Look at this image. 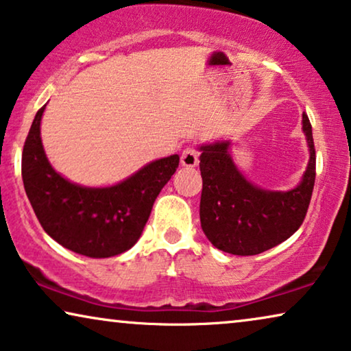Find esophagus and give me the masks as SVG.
Here are the masks:
<instances>
[{
	"mask_svg": "<svg viewBox=\"0 0 351 351\" xmlns=\"http://www.w3.org/2000/svg\"><path fill=\"white\" fill-rule=\"evenodd\" d=\"M197 163H199V154H197L196 149H193V147H186V149L182 152L180 165L184 167H196Z\"/></svg>",
	"mask_w": 351,
	"mask_h": 351,
	"instance_id": "1",
	"label": "esophagus"
}]
</instances>
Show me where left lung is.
I'll return each instance as SVG.
<instances>
[{"label":"left lung","mask_w":351,"mask_h":351,"mask_svg":"<svg viewBox=\"0 0 351 351\" xmlns=\"http://www.w3.org/2000/svg\"><path fill=\"white\" fill-rule=\"evenodd\" d=\"M308 163L291 190H266L247 179L231 156V141L201 144V228L218 250L239 256L258 255L287 241L306 217L315 185L312 125L302 114Z\"/></svg>","instance_id":"obj_1"}]
</instances>
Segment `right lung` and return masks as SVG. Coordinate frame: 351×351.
<instances>
[{"label": "right lung", "mask_w": 351, "mask_h": 351, "mask_svg": "<svg viewBox=\"0 0 351 351\" xmlns=\"http://www.w3.org/2000/svg\"><path fill=\"white\" fill-rule=\"evenodd\" d=\"M45 106L34 117L22 154L23 186L40 226L60 245L88 258L130 250L144 231L156 196L179 167V155L150 161L109 186L74 184L45 155L40 139Z\"/></svg>", "instance_id": "1"}]
</instances>
